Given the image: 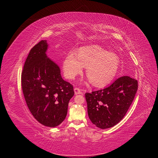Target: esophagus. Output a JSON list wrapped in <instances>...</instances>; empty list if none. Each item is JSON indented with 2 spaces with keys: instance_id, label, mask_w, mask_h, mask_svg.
Masks as SVG:
<instances>
[{
  "instance_id": "1",
  "label": "esophagus",
  "mask_w": 158,
  "mask_h": 158,
  "mask_svg": "<svg viewBox=\"0 0 158 158\" xmlns=\"http://www.w3.org/2000/svg\"><path fill=\"white\" fill-rule=\"evenodd\" d=\"M74 93L76 95L81 94H82V89H80L78 88H74Z\"/></svg>"
}]
</instances>
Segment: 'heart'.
<instances>
[{
    "label": "heart",
    "mask_w": 158,
    "mask_h": 158,
    "mask_svg": "<svg viewBox=\"0 0 158 158\" xmlns=\"http://www.w3.org/2000/svg\"><path fill=\"white\" fill-rule=\"evenodd\" d=\"M86 67L85 74L95 86L109 82L116 75L120 66L118 57L99 46L80 49L76 53L70 52L65 56L63 68L65 76L74 79Z\"/></svg>",
    "instance_id": "obj_1"
}]
</instances>
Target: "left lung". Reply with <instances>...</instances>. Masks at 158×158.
Returning a JSON list of instances; mask_svg holds the SVG:
<instances>
[{"instance_id":"8db88e82","label":"left lung","mask_w":158,"mask_h":158,"mask_svg":"<svg viewBox=\"0 0 158 158\" xmlns=\"http://www.w3.org/2000/svg\"><path fill=\"white\" fill-rule=\"evenodd\" d=\"M138 89V81L124 76L104 89L85 93L89 118L102 129L120 122L128 111Z\"/></svg>"}]
</instances>
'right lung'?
I'll use <instances>...</instances> for the list:
<instances>
[{"mask_svg":"<svg viewBox=\"0 0 158 158\" xmlns=\"http://www.w3.org/2000/svg\"><path fill=\"white\" fill-rule=\"evenodd\" d=\"M48 45L41 40L30 50L22 73V88L32 115L43 125L55 127L67 114L73 85L60 75L59 66L47 56Z\"/></svg>","mask_w":158,"mask_h":158,"instance_id":"right-lung-1","label":"right lung"}]
</instances>
